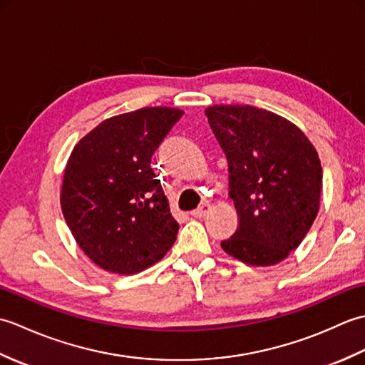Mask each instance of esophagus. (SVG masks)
I'll return each instance as SVG.
<instances>
[{
	"label": "esophagus",
	"instance_id": "esophagus-1",
	"mask_svg": "<svg viewBox=\"0 0 365 365\" xmlns=\"http://www.w3.org/2000/svg\"><path fill=\"white\" fill-rule=\"evenodd\" d=\"M208 212H210V204L204 202L202 205H199L196 210L191 212V216H195V218H204Z\"/></svg>",
	"mask_w": 365,
	"mask_h": 365
}]
</instances>
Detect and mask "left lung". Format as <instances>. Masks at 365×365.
I'll return each mask as SVG.
<instances>
[{"mask_svg":"<svg viewBox=\"0 0 365 365\" xmlns=\"http://www.w3.org/2000/svg\"><path fill=\"white\" fill-rule=\"evenodd\" d=\"M205 114L227 157L238 215L235 234L221 247L247 265H276L301 245L319 213V153L294 123L262 108L213 105Z\"/></svg>","mask_w":365,"mask_h":365,"instance_id":"obj_1","label":"left lung"}]
</instances>
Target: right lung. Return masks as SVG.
<instances>
[{"label":"right lung","instance_id":"1","mask_svg":"<svg viewBox=\"0 0 365 365\" xmlns=\"http://www.w3.org/2000/svg\"><path fill=\"white\" fill-rule=\"evenodd\" d=\"M182 115L169 106L113 115L81 138L68 157L63 215L83 252L110 273H139L175 242L178 222L150 160Z\"/></svg>","mask_w":365,"mask_h":365}]
</instances>
